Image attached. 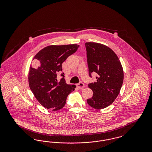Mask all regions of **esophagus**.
<instances>
[{
  "label": "esophagus",
  "instance_id": "obj_1",
  "mask_svg": "<svg viewBox=\"0 0 152 152\" xmlns=\"http://www.w3.org/2000/svg\"><path fill=\"white\" fill-rule=\"evenodd\" d=\"M76 86H77V88L81 89V88H83L84 87V84L83 83H80L79 84H76Z\"/></svg>",
  "mask_w": 152,
  "mask_h": 152
}]
</instances>
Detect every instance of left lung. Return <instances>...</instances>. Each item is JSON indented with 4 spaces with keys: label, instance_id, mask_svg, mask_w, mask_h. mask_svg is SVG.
<instances>
[{
    "label": "left lung",
    "instance_id": "obj_1",
    "mask_svg": "<svg viewBox=\"0 0 152 152\" xmlns=\"http://www.w3.org/2000/svg\"><path fill=\"white\" fill-rule=\"evenodd\" d=\"M87 50L89 73H96L97 81L88 87L93 96L87 103L96 109L105 108L115 100L123 85L124 72L121 62L116 53L107 45L94 42L85 43Z\"/></svg>",
    "mask_w": 152,
    "mask_h": 152
}]
</instances>
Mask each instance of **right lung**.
I'll return each mask as SVG.
<instances>
[{
  "instance_id": "right-lung-1",
  "label": "right lung",
  "mask_w": 152,
  "mask_h": 152,
  "mask_svg": "<svg viewBox=\"0 0 152 152\" xmlns=\"http://www.w3.org/2000/svg\"><path fill=\"white\" fill-rule=\"evenodd\" d=\"M79 45H52L39 51L34 58L28 73V83L36 100L44 108L53 111L60 110L65 105L68 94L76 86L67 84L64 73L58 81L57 73L62 71V64L77 50Z\"/></svg>"
}]
</instances>
